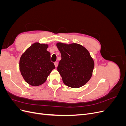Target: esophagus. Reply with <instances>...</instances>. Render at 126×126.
<instances>
[{"instance_id":"esophagus-1","label":"esophagus","mask_w":126,"mask_h":126,"mask_svg":"<svg viewBox=\"0 0 126 126\" xmlns=\"http://www.w3.org/2000/svg\"><path fill=\"white\" fill-rule=\"evenodd\" d=\"M54 64H55V65L56 67H58V62H55V63H54Z\"/></svg>"}]
</instances>
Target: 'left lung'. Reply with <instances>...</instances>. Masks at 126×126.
Returning a JSON list of instances; mask_svg holds the SVG:
<instances>
[{
    "mask_svg": "<svg viewBox=\"0 0 126 126\" xmlns=\"http://www.w3.org/2000/svg\"><path fill=\"white\" fill-rule=\"evenodd\" d=\"M62 55L57 70L67 86L78 88L88 82L93 75L94 63L87 49L83 46L72 43H57Z\"/></svg>",
    "mask_w": 126,
    "mask_h": 126,
    "instance_id": "obj_1",
    "label": "left lung"
}]
</instances>
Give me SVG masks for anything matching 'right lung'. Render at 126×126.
I'll return each instance as SVG.
<instances>
[{
    "instance_id": "obj_1",
    "label": "right lung",
    "mask_w": 126,
    "mask_h": 126,
    "mask_svg": "<svg viewBox=\"0 0 126 126\" xmlns=\"http://www.w3.org/2000/svg\"><path fill=\"white\" fill-rule=\"evenodd\" d=\"M48 44L35 43L26 49L19 60V69L26 82L32 86L43 84L55 69Z\"/></svg>"
}]
</instances>
